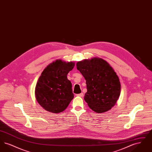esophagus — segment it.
<instances>
[{
    "instance_id": "esophagus-1",
    "label": "esophagus",
    "mask_w": 152,
    "mask_h": 152,
    "mask_svg": "<svg viewBox=\"0 0 152 152\" xmlns=\"http://www.w3.org/2000/svg\"><path fill=\"white\" fill-rule=\"evenodd\" d=\"M76 96H79V97H83L84 94L83 93H81V94H76Z\"/></svg>"
}]
</instances>
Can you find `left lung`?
Wrapping results in <instances>:
<instances>
[{
  "instance_id": "1",
  "label": "left lung",
  "mask_w": 152,
  "mask_h": 152,
  "mask_svg": "<svg viewBox=\"0 0 152 152\" xmlns=\"http://www.w3.org/2000/svg\"><path fill=\"white\" fill-rule=\"evenodd\" d=\"M86 80L84 100L97 113H104L116 104L121 91L118 77L108 63L101 58L85 59L76 64Z\"/></svg>"
}]
</instances>
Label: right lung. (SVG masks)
Instances as JSON below:
<instances>
[{
  "label": "right lung",
  "instance_id": "add662e5",
  "mask_svg": "<svg viewBox=\"0 0 152 152\" xmlns=\"http://www.w3.org/2000/svg\"><path fill=\"white\" fill-rule=\"evenodd\" d=\"M74 66L75 63L57 60L44 69L37 82L35 92L36 100L45 110L60 113L73 99L72 83L66 75Z\"/></svg>",
  "mask_w": 152,
  "mask_h": 152
}]
</instances>
